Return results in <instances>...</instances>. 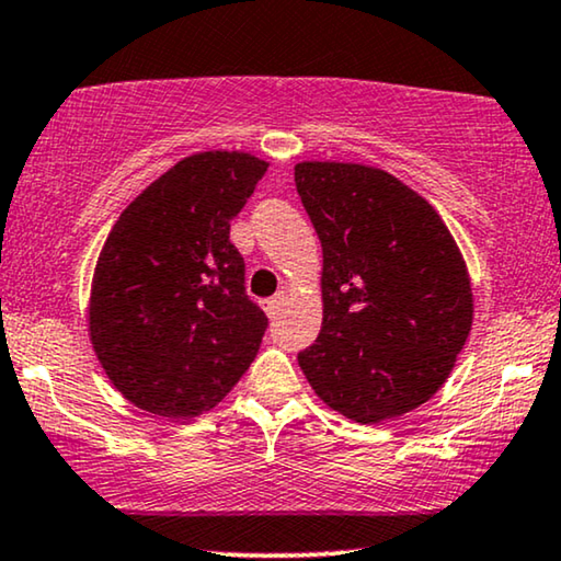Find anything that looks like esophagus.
I'll list each match as a JSON object with an SVG mask.
<instances>
[{
	"label": "esophagus",
	"instance_id": "esophagus-1",
	"mask_svg": "<svg viewBox=\"0 0 561 561\" xmlns=\"http://www.w3.org/2000/svg\"><path fill=\"white\" fill-rule=\"evenodd\" d=\"M285 293H276L274 297H268V300L264 302V310H266V316L268 318H276V316H279V308H282V305H285Z\"/></svg>",
	"mask_w": 561,
	"mask_h": 561
}]
</instances>
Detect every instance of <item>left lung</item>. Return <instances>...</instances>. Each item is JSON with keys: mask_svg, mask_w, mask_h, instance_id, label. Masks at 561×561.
<instances>
[{"mask_svg": "<svg viewBox=\"0 0 561 561\" xmlns=\"http://www.w3.org/2000/svg\"><path fill=\"white\" fill-rule=\"evenodd\" d=\"M323 245V325L297 362L325 405L379 423L423 405L472 328V287L449 228L382 169L295 167Z\"/></svg>", "mask_w": 561, "mask_h": 561, "instance_id": "8db88e82", "label": "left lung"}]
</instances>
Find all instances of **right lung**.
Returning <instances> with one entry per match:
<instances>
[{
    "instance_id": "obj_1",
    "label": "right lung",
    "mask_w": 561,
    "mask_h": 561,
    "mask_svg": "<svg viewBox=\"0 0 561 561\" xmlns=\"http://www.w3.org/2000/svg\"><path fill=\"white\" fill-rule=\"evenodd\" d=\"M238 151L186 156L112 226L89 300V335L133 405L186 421L251 367L268 320L245 295L230 220L266 174Z\"/></svg>"
}]
</instances>
